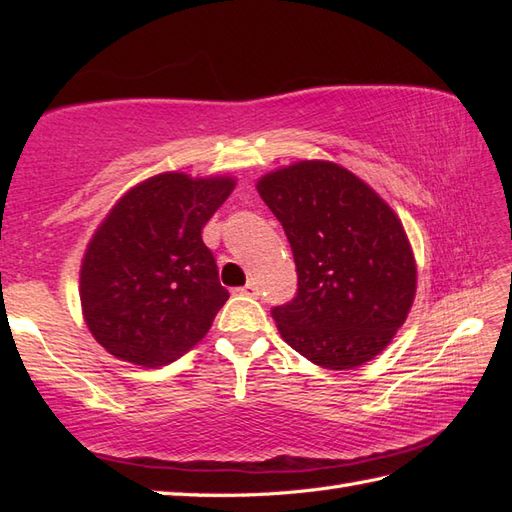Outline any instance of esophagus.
Here are the masks:
<instances>
[{"label":"esophagus","instance_id":"obj_1","mask_svg":"<svg viewBox=\"0 0 512 512\" xmlns=\"http://www.w3.org/2000/svg\"><path fill=\"white\" fill-rule=\"evenodd\" d=\"M235 292H239V295H244V297H259V288L253 284V281H248L244 288H237Z\"/></svg>","mask_w":512,"mask_h":512}]
</instances>
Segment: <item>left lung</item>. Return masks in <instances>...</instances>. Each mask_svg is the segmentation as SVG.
<instances>
[{
  "mask_svg": "<svg viewBox=\"0 0 512 512\" xmlns=\"http://www.w3.org/2000/svg\"><path fill=\"white\" fill-rule=\"evenodd\" d=\"M257 191L297 264L295 297L270 310L284 341L328 369L372 361L416 295V264L396 213L354 173L323 160L268 173Z\"/></svg>",
  "mask_w": 512,
  "mask_h": 512,
  "instance_id": "8db88e82",
  "label": "left lung"
}]
</instances>
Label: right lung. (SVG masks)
Segmentation results:
<instances>
[{"label":"right lung","instance_id":"add662e5","mask_svg":"<svg viewBox=\"0 0 512 512\" xmlns=\"http://www.w3.org/2000/svg\"><path fill=\"white\" fill-rule=\"evenodd\" d=\"M233 187L231 178L162 173L105 217L83 259L81 306L107 352L158 367L209 332L228 290L202 228Z\"/></svg>","mask_w":512,"mask_h":512}]
</instances>
